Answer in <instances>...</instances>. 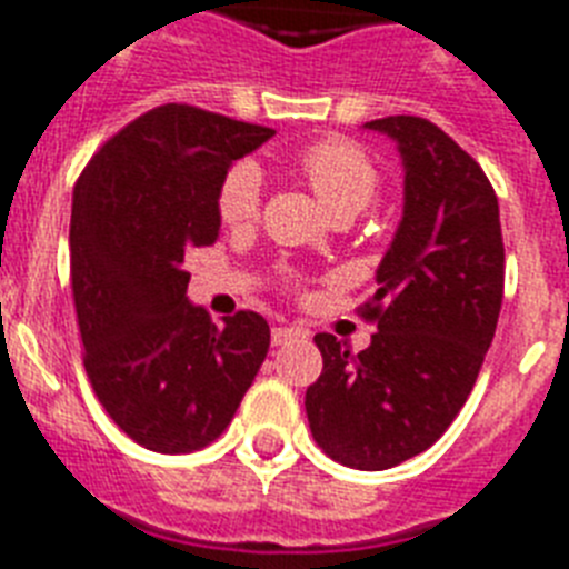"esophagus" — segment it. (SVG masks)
Wrapping results in <instances>:
<instances>
[{"mask_svg": "<svg viewBox=\"0 0 569 569\" xmlns=\"http://www.w3.org/2000/svg\"><path fill=\"white\" fill-rule=\"evenodd\" d=\"M305 335H308V331H302V328L276 326V328H273V346H284V342L299 340V337H305Z\"/></svg>", "mask_w": 569, "mask_h": 569, "instance_id": "esophagus-1", "label": "esophagus"}]
</instances>
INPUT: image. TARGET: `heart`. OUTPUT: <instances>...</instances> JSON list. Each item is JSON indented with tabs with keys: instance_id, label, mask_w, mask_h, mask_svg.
<instances>
[{
	"instance_id": "1",
	"label": "heart",
	"mask_w": 569,
	"mask_h": 569,
	"mask_svg": "<svg viewBox=\"0 0 569 569\" xmlns=\"http://www.w3.org/2000/svg\"><path fill=\"white\" fill-rule=\"evenodd\" d=\"M293 171L308 182L317 200L335 218H355L372 203L380 189V173L363 148L346 139H322L305 144L290 159ZM261 206V177L252 162H234L218 182L214 211L227 229H247L258 218Z\"/></svg>"
}]
</instances>
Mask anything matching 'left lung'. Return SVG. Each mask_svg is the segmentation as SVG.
I'll list each match as a JSON object with an SVG mask.
<instances>
[{
	"instance_id": "1",
	"label": "left lung",
	"mask_w": 569,
	"mask_h": 569,
	"mask_svg": "<svg viewBox=\"0 0 569 569\" xmlns=\"http://www.w3.org/2000/svg\"><path fill=\"white\" fill-rule=\"evenodd\" d=\"M366 127L403 157V218L358 313L369 349L317 335L322 375L305 392L317 445L358 471H383L439 439L471 396L503 305L506 252L486 171L442 127L387 116Z\"/></svg>"
}]
</instances>
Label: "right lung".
Here are the masks:
<instances>
[{"mask_svg":"<svg viewBox=\"0 0 569 569\" xmlns=\"http://www.w3.org/2000/svg\"><path fill=\"white\" fill-rule=\"evenodd\" d=\"M276 130L191 104L121 127L83 168L69 276L83 369L133 442L191 453L232 421L270 349V326L238 311L214 326L186 299V252L218 241L214 191L234 159Z\"/></svg>","mask_w":569,"mask_h":569,"instance_id":"right-lung-1","label":"right lung"}]
</instances>
